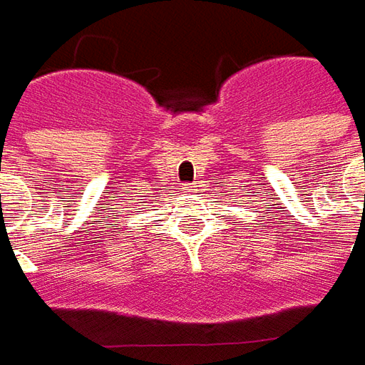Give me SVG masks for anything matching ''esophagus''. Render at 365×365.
I'll return each instance as SVG.
<instances>
[{
  "label": "esophagus",
  "instance_id": "esophagus-1",
  "mask_svg": "<svg viewBox=\"0 0 365 365\" xmlns=\"http://www.w3.org/2000/svg\"><path fill=\"white\" fill-rule=\"evenodd\" d=\"M185 190H187V192H199V190H201V182H199V180L189 182V185H185Z\"/></svg>",
  "mask_w": 365,
  "mask_h": 365
}]
</instances>
